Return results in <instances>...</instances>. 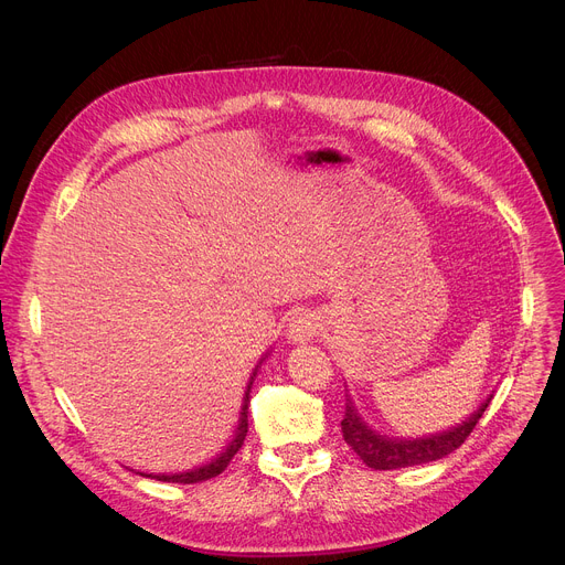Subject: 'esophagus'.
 Masks as SVG:
<instances>
[{
    "label": "esophagus",
    "mask_w": 565,
    "mask_h": 565,
    "mask_svg": "<svg viewBox=\"0 0 565 565\" xmlns=\"http://www.w3.org/2000/svg\"><path fill=\"white\" fill-rule=\"evenodd\" d=\"M320 328H322L320 318H316L313 313H302V316H298V318L290 322V339L298 341V343L313 341L318 337Z\"/></svg>",
    "instance_id": "obj_1"
}]
</instances>
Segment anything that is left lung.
Returning <instances> with one entry per match:
<instances>
[{"label":"left lung","instance_id":"obj_1","mask_svg":"<svg viewBox=\"0 0 565 565\" xmlns=\"http://www.w3.org/2000/svg\"><path fill=\"white\" fill-rule=\"evenodd\" d=\"M488 403H483L481 409L473 412L471 417L467 422H462L460 426H456L451 430H444L439 435L419 437V439H392V437L377 435L369 426H364L358 417V412L352 409L350 403H345V412L341 419V433H343V439L352 447V451L358 454L371 469L414 467V465L439 460L444 456H449L451 451H456L460 444L471 435V430L477 428Z\"/></svg>","mask_w":565,"mask_h":565}]
</instances>
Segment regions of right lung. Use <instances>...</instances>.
Segmentation results:
<instances>
[{
	"instance_id": "right-lung-1",
	"label": "right lung",
	"mask_w": 565,
	"mask_h": 565,
	"mask_svg": "<svg viewBox=\"0 0 565 565\" xmlns=\"http://www.w3.org/2000/svg\"><path fill=\"white\" fill-rule=\"evenodd\" d=\"M247 401H249V390H247V396H245V405H243V417H241V426H237V433L233 437V441L226 447V451L222 456H217L213 462H207L203 467H196L192 471H183V473H141V477H148V479H158V481H164V483H183V486H190V483H203L207 479H215L220 477V473L228 467V462L233 460V456L241 451V447L245 444V437H247Z\"/></svg>"
}]
</instances>
